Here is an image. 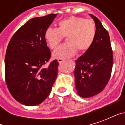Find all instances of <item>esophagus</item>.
Segmentation results:
<instances>
[{"mask_svg": "<svg viewBox=\"0 0 125 125\" xmlns=\"http://www.w3.org/2000/svg\"><path fill=\"white\" fill-rule=\"evenodd\" d=\"M57 62H59V63H62L63 62H65V60L62 59V58H59V59L57 60Z\"/></svg>", "mask_w": 125, "mask_h": 125, "instance_id": "1", "label": "esophagus"}]
</instances>
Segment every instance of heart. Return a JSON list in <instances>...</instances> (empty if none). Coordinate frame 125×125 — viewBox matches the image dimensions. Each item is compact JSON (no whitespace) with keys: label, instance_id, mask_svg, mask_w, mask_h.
I'll list each match as a JSON object with an SVG mask.
<instances>
[{"label":"heart","instance_id":"1","mask_svg":"<svg viewBox=\"0 0 125 125\" xmlns=\"http://www.w3.org/2000/svg\"><path fill=\"white\" fill-rule=\"evenodd\" d=\"M97 34L96 25L92 19L79 17H70L60 21L57 28L49 27L45 32V39L49 47L55 49L66 37L67 43L53 53L55 58H68L79 52L90 49Z\"/></svg>","mask_w":125,"mask_h":125}]
</instances>
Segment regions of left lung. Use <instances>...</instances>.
I'll return each mask as SVG.
<instances>
[{
  "label": "left lung",
  "instance_id": "1",
  "mask_svg": "<svg viewBox=\"0 0 125 125\" xmlns=\"http://www.w3.org/2000/svg\"><path fill=\"white\" fill-rule=\"evenodd\" d=\"M90 16L96 25V37L90 49L76 60L74 70L76 88L82 98L94 96L104 89L113 65L109 34L98 18Z\"/></svg>",
  "mask_w": 125,
  "mask_h": 125
}]
</instances>
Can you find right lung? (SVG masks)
Here are the masks:
<instances>
[{"label":"right lung","mask_w":125,"mask_h":125,"mask_svg":"<svg viewBox=\"0 0 125 125\" xmlns=\"http://www.w3.org/2000/svg\"><path fill=\"white\" fill-rule=\"evenodd\" d=\"M57 14L35 17L16 31L7 46L4 60L5 80L17 101L26 106L41 104L52 91L59 63L51 57L45 32Z\"/></svg>","instance_id":"add662e5"}]
</instances>
